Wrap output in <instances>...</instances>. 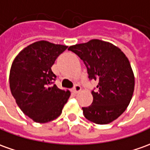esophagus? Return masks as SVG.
I'll return each mask as SVG.
<instances>
[{"mask_svg":"<svg viewBox=\"0 0 150 150\" xmlns=\"http://www.w3.org/2000/svg\"><path fill=\"white\" fill-rule=\"evenodd\" d=\"M81 87L80 86H78L77 85L72 90V92L73 93V94H77L78 92H80L81 91Z\"/></svg>","mask_w":150,"mask_h":150,"instance_id":"34e87169","label":"esophagus"}]
</instances>
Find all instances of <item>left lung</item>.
<instances>
[{"label": "left lung", "instance_id": "left-lung-1", "mask_svg": "<svg viewBox=\"0 0 150 150\" xmlns=\"http://www.w3.org/2000/svg\"><path fill=\"white\" fill-rule=\"evenodd\" d=\"M87 68L90 79L98 81L91 91L93 102L84 107L86 119L96 124H108L121 116L131 102L135 76L128 58L112 43L99 39L69 47Z\"/></svg>", "mask_w": 150, "mask_h": 150}]
</instances>
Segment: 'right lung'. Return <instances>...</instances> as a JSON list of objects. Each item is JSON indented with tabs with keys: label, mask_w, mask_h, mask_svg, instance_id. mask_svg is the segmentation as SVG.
<instances>
[{
	"label": "right lung",
	"mask_w": 150,
	"mask_h": 150,
	"mask_svg": "<svg viewBox=\"0 0 150 150\" xmlns=\"http://www.w3.org/2000/svg\"><path fill=\"white\" fill-rule=\"evenodd\" d=\"M67 45L38 41L14 58L10 68V91L23 112L38 123L57 118L71 93L52 85L56 76L51 70Z\"/></svg>",
	"instance_id": "add662e5"
}]
</instances>
